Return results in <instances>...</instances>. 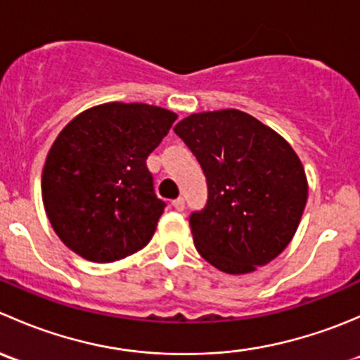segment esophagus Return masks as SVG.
Segmentation results:
<instances>
[{"label":"esophagus","mask_w":360,"mask_h":360,"mask_svg":"<svg viewBox=\"0 0 360 360\" xmlns=\"http://www.w3.org/2000/svg\"><path fill=\"white\" fill-rule=\"evenodd\" d=\"M172 207H174V209H176V210H179V212H181V210H184V198H176V200H172Z\"/></svg>","instance_id":"1"}]
</instances>
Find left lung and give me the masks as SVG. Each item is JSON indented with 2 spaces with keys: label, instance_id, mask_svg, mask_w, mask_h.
<instances>
[{
  "label": "left lung",
  "instance_id": "left-lung-1",
  "mask_svg": "<svg viewBox=\"0 0 360 360\" xmlns=\"http://www.w3.org/2000/svg\"><path fill=\"white\" fill-rule=\"evenodd\" d=\"M174 132L207 177L205 209L190 216L195 248L224 274H250L292 240L308 198L291 144L238 110L193 112Z\"/></svg>",
  "mask_w": 360,
  "mask_h": 360
}]
</instances>
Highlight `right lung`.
Here are the masks:
<instances>
[{
	"label": "right lung",
	"instance_id": "add662e5",
	"mask_svg": "<svg viewBox=\"0 0 360 360\" xmlns=\"http://www.w3.org/2000/svg\"><path fill=\"white\" fill-rule=\"evenodd\" d=\"M176 118L150 104L106 103L60 130L43 167L41 197L72 252L111 263L146 248L165 209L146 158Z\"/></svg>",
	"mask_w": 360,
	"mask_h": 360
}]
</instances>
